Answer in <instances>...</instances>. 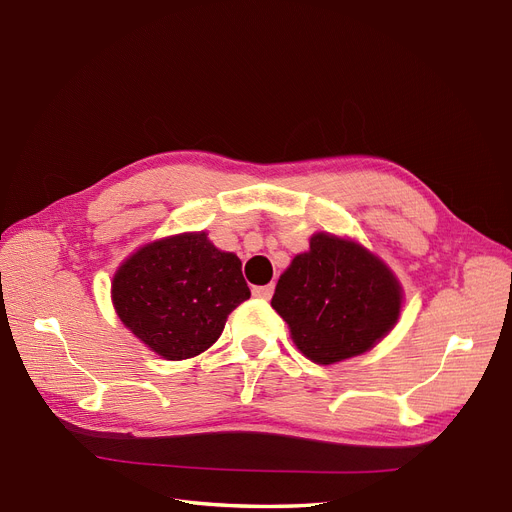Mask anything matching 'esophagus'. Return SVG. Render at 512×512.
Segmentation results:
<instances>
[{"label":"esophagus","mask_w":512,"mask_h":512,"mask_svg":"<svg viewBox=\"0 0 512 512\" xmlns=\"http://www.w3.org/2000/svg\"><path fill=\"white\" fill-rule=\"evenodd\" d=\"M272 293H274V285L272 283L253 289V295H255V298H259V300H270Z\"/></svg>","instance_id":"34e87169"}]
</instances>
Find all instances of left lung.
I'll return each instance as SVG.
<instances>
[{
    "instance_id": "left-lung-1",
    "label": "left lung",
    "mask_w": 512,
    "mask_h": 512,
    "mask_svg": "<svg viewBox=\"0 0 512 512\" xmlns=\"http://www.w3.org/2000/svg\"><path fill=\"white\" fill-rule=\"evenodd\" d=\"M272 308L295 346L329 366L370 351L398 323L402 287L385 261L355 240L319 232L280 274Z\"/></svg>"
}]
</instances>
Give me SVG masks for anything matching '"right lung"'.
Segmentation results:
<instances>
[{"mask_svg": "<svg viewBox=\"0 0 512 512\" xmlns=\"http://www.w3.org/2000/svg\"><path fill=\"white\" fill-rule=\"evenodd\" d=\"M249 298L242 261L219 251L206 232L148 242L112 278V304L123 325L172 361L210 349L229 312Z\"/></svg>", "mask_w": 512, "mask_h": 512, "instance_id": "1", "label": "right lung"}]
</instances>
